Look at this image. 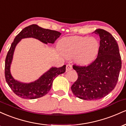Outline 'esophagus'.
<instances>
[{
	"label": "esophagus",
	"instance_id": "obj_1",
	"mask_svg": "<svg viewBox=\"0 0 126 126\" xmlns=\"http://www.w3.org/2000/svg\"><path fill=\"white\" fill-rule=\"evenodd\" d=\"M72 69V66L70 64H67L66 65V71H69Z\"/></svg>",
	"mask_w": 126,
	"mask_h": 126
}]
</instances>
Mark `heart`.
<instances>
[{"label":"heart","mask_w":126,"mask_h":126,"mask_svg":"<svg viewBox=\"0 0 126 126\" xmlns=\"http://www.w3.org/2000/svg\"><path fill=\"white\" fill-rule=\"evenodd\" d=\"M58 46L64 56H76L77 62L82 64H88L93 62L97 56L99 48L97 39L81 36L65 37L59 41Z\"/></svg>","instance_id":"1"}]
</instances>
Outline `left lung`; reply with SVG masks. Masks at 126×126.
Instances as JSON below:
<instances>
[{"label": "left lung", "instance_id": "left-lung-1", "mask_svg": "<svg viewBox=\"0 0 126 126\" xmlns=\"http://www.w3.org/2000/svg\"><path fill=\"white\" fill-rule=\"evenodd\" d=\"M95 32L100 37L97 57L88 66L73 65L78 77L72 91L84 100H98L110 93L116 86L121 68L118 46L113 36L102 29Z\"/></svg>", "mask_w": 126, "mask_h": 126}]
</instances>
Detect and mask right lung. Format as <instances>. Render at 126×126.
Returning a JSON list of instances; mask_svg holds the SVG:
<instances>
[{
  "label": "right lung",
  "instance_id": "add662e5",
  "mask_svg": "<svg viewBox=\"0 0 126 126\" xmlns=\"http://www.w3.org/2000/svg\"><path fill=\"white\" fill-rule=\"evenodd\" d=\"M61 34L60 32L44 29L33 24L25 27L16 36L5 59V76L9 86L19 97L23 99H32L44 96L51 89L54 78L66 71V65L58 68L51 67L34 82L30 83H21L15 80L10 72V66L16 44L21 39L28 37L38 39L45 44H54Z\"/></svg>",
  "mask_w": 126,
  "mask_h": 126
}]
</instances>
